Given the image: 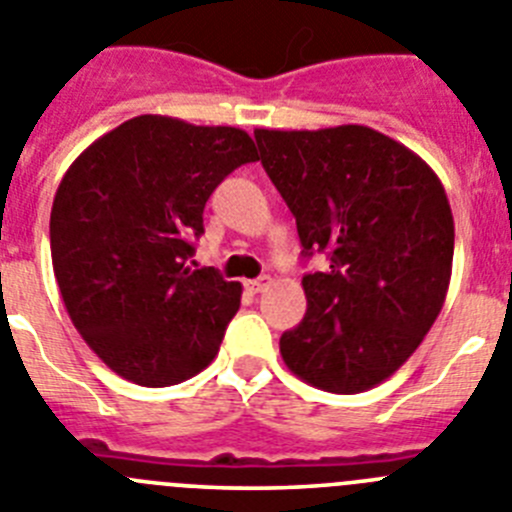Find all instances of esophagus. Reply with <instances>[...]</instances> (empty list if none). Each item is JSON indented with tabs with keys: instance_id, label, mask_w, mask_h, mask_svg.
Masks as SVG:
<instances>
[{
	"instance_id": "obj_1",
	"label": "esophagus",
	"mask_w": 512,
	"mask_h": 512,
	"mask_svg": "<svg viewBox=\"0 0 512 512\" xmlns=\"http://www.w3.org/2000/svg\"><path fill=\"white\" fill-rule=\"evenodd\" d=\"M273 283V278L270 275H262V278H255V280H247L245 288L250 290V293H262V290L267 288V285Z\"/></svg>"
}]
</instances>
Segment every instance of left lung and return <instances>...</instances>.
<instances>
[{"instance_id": "obj_1", "label": "left lung", "mask_w": 512, "mask_h": 512, "mask_svg": "<svg viewBox=\"0 0 512 512\" xmlns=\"http://www.w3.org/2000/svg\"><path fill=\"white\" fill-rule=\"evenodd\" d=\"M255 140L303 252L331 260L303 278L306 316L280 336L285 367L326 393H365L416 352L446 301L454 216L444 186L365 124L260 127Z\"/></svg>"}]
</instances>
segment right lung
Here are the masks:
<instances>
[{
    "mask_svg": "<svg viewBox=\"0 0 512 512\" xmlns=\"http://www.w3.org/2000/svg\"><path fill=\"white\" fill-rule=\"evenodd\" d=\"M252 160L239 127L140 114L66 170L50 211L53 273L78 334L124 380L168 388L214 362L242 285L186 260L214 188Z\"/></svg>",
    "mask_w": 512,
    "mask_h": 512,
    "instance_id": "right-lung-1",
    "label": "right lung"
}]
</instances>
